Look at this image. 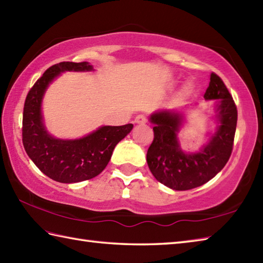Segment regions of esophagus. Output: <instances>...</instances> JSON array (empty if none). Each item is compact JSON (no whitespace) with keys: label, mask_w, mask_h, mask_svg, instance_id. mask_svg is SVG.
Segmentation results:
<instances>
[{"label":"esophagus","mask_w":263,"mask_h":263,"mask_svg":"<svg viewBox=\"0 0 263 263\" xmlns=\"http://www.w3.org/2000/svg\"><path fill=\"white\" fill-rule=\"evenodd\" d=\"M146 122V118H145V116H143V115H139V116H137L136 118H135V124H137V125H144Z\"/></svg>","instance_id":"34e87169"}]
</instances>
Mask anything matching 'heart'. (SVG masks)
Masks as SVG:
<instances>
[{
	"label": "heart",
	"instance_id": "1",
	"mask_svg": "<svg viewBox=\"0 0 263 263\" xmlns=\"http://www.w3.org/2000/svg\"><path fill=\"white\" fill-rule=\"evenodd\" d=\"M192 89H193V83H192V82L186 83L185 86H184V90H185V92H191Z\"/></svg>",
	"mask_w": 263,
	"mask_h": 263
}]
</instances>
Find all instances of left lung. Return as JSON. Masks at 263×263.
Returning a JSON list of instances; mask_svg holds the SVG:
<instances>
[{"mask_svg":"<svg viewBox=\"0 0 263 263\" xmlns=\"http://www.w3.org/2000/svg\"><path fill=\"white\" fill-rule=\"evenodd\" d=\"M205 101H216V132L199 151L185 152L178 133L184 126V109L158 110L149 116L154 139L147 149L146 161L155 179L175 191L195 189L212 179L226 165L233 151L237 109L226 85L216 73L204 94ZM191 106H196L192 104Z\"/></svg>","mask_w":263,"mask_h":263,"instance_id":"1","label":"left lung"}]
</instances>
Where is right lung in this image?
<instances>
[{"label":"right lung","instance_id":"obj_1","mask_svg":"<svg viewBox=\"0 0 263 263\" xmlns=\"http://www.w3.org/2000/svg\"><path fill=\"white\" fill-rule=\"evenodd\" d=\"M88 62H60L50 67L27 95L23 117V143L27 154L43 174L59 183L72 184L94 178L108 165L116 145L133 125L101 126L74 139L57 138L47 132L42 111L50 84L66 71H93Z\"/></svg>","mask_w":263,"mask_h":263}]
</instances>
